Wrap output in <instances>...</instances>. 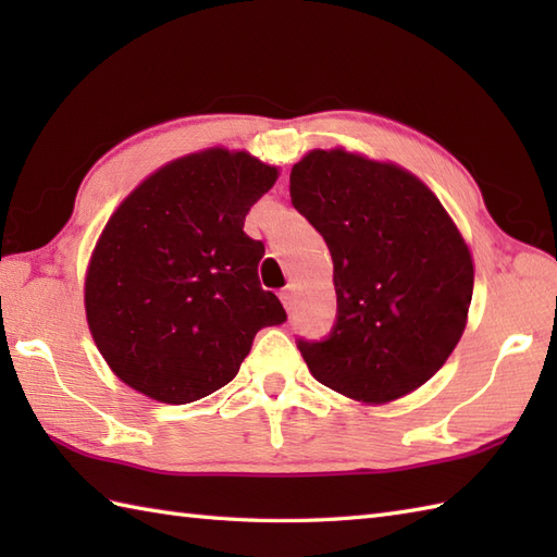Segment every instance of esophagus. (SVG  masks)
<instances>
[{"instance_id":"1","label":"esophagus","mask_w":557,"mask_h":557,"mask_svg":"<svg viewBox=\"0 0 557 557\" xmlns=\"http://www.w3.org/2000/svg\"><path fill=\"white\" fill-rule=\"evenodd\" d=\"M280 299H282V304H285V309L292 313V309H294V294H292V287L282 289V292H280Z\"/></svg>"}]
</instances>
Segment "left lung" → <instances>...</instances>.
Wrapping results in <instances>:
<instances>
[{
  "mask_svg": "<svg viewBox=\"0 0 557 557\" xmlns=\"http://www.w3.org/2000/svg\"><path fill=\"white\" fill-rule=\"evenodd\" d=\"M289 196L335 268L333 327L297 339L315 381L373 405L423 385L457 347L474 292L469 248L441 200L395 164L345 150L294 164Z\"/></svg>",
  "mask_w": 557,
  "mask_h": 557,
  "instance_id": "8db88e82",
  "label": "left lung"
}]
</instances>
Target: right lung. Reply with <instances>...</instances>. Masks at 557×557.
I'll return each mask as SVG.
<instances>
[{"instance_id":"right-lung-1","label":"right lung","mask_w":557,"mask_h":557,"mask_svg":"<svg viewBox=\"0 0 557 557\" xmlns=\"http://www.w3.org/2000/svg\"><path fill=\"white\" fill-rule=\"evenodd\" d=\"M277 170L206 150L162 168L116 208L92 251L86 315L110 369L168 405L227 385L258 330L287 313L260 287L263 242L244 232Z\"/></svg>"}]
</instances>
